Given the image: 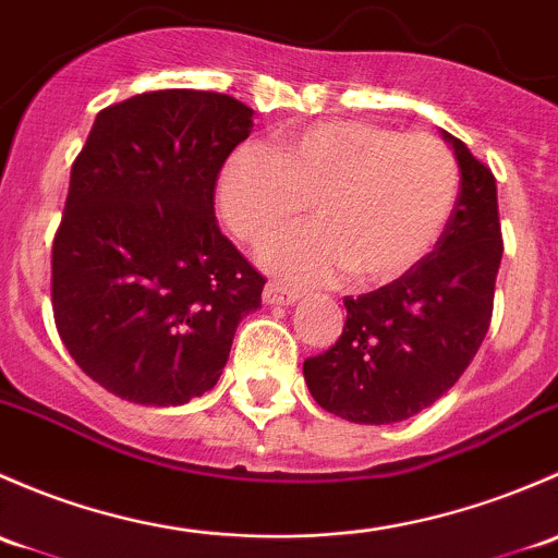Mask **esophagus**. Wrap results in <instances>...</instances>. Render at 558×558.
Wrapping results in <instances>:
<instances>
[{
    "mask_svg": "<svg viewBox=\"0 0 558 558\" xmlns=\"http://www.w3.org/2000/svg\"><path fill=\"white\" fill-rule=\"evenodd\" d=\"M298 301V292L284 287L281 281H268L266 290H263V303L268 306H290V303Z\"/></svg>",
    "mask_w": 558,
    "mask_h": 558,
    "instance_id": "obj_1",
    "label": "esophagus"
}]
</instances>
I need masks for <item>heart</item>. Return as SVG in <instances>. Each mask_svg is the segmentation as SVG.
<instances>
[{"label":"heart","instance_id":"1","mask_svg":"<svg viewBox=\"0 0 558 558\" xmlns=\"http://www.w3.org/2000/svg\"><path fill=\"white\" fill-rule=\"evenodd\" d=\"M457 187V160L435 136L330 120L281 131L271 153L255 145L233 153L217 204L250 246L295 226L312 204L314 228L271 244L263 260L303 284L341 271L354 284H384L427 255Z\"/></svg>","mask_w":558,"mask_h":558}]
</instances>
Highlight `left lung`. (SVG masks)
Returning <instances> with one entry per match:
<instances>
[{"label":"left lung","instance_id":"left-lung-1","mask_svg":"<svg viewBox=\"0 0 558 558\" xmlns=\"http://www.w3.org/2000/svg\"><path fill=\"white\" fill-rule=\"evenodd\" d=\"M444 136L462 182L435 250L400 279L343 298V332L303 363L314 400L347 422L392 424L433 405L468 371L489 330L502 260L497 185L484 160Z\"/></svg>","mask_w":558,"mask_h":558}]
</instances>
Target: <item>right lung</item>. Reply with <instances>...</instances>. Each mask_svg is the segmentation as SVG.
<instances>
[{
	"instance_id": "1",
	"label": "right lung",
	"mask_w": 558,
	"mask_h": 558,
	"mask_svg": "<svg viewBox=\"0 0 558 558\" xmlns=\"http://www.w3.org/2000/svg\"><path fill=\"white\" fill-rule=\"evenodd\" d=\"M252 109L169 88L101 109L72 163L50 255L56 330L129 403L209 392L266 277L220 231L215 187Z\"/></svg>"
}]
</instances>
